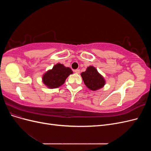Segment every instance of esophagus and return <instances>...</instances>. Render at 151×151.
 <instances>
[{
	"label": "esophagus",
	"instance_id": "esophagus-1",
	"mask_svg": "<svg viewBox=\"0 0 151 151\" xmlns=\"http://www.w3.org/2000/svg\"><path fill=\"white\" fill-rule=\"evenodd\" d=\"M74 72H75L76 73H77V74H79V73L80 72V70H79V69H76V70H74Z\"/></svg>",
	"mask_w": 151,
	"mask_h": 151
}]
</instances>
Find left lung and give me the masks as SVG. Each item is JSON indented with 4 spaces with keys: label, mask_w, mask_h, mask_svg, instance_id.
I'll list each match as a JSON object with an SVG mask.
<instances>
[{
    "label": "left lung",
    "mask_w": 151,
    "mask_h": 151,
    "mask_svg": "<svg viewBox=\"0 0 151 151\" xmlns=\"http://www.w3.org/2000/svg\"><path fill=\"white\" fill-rule=\"evenodd\" d=\"M81 76L85 85L92 91L101 89L105 84L104 77L93 66L87 68L85 72L81 73Z\"/></svg>",
    "instance_id": "obj_1"
}]
</instances>
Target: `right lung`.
Wrapping results in <instances>:
<instances>
[{
    "instance_id": "right-lung-1",
    "label": "right lung",
    "mask_w": 151,
    "mask_h": 151,
    "mask_svg": "<svg viewBox=\"0 0 151 151\" xmlns=\"http://www.w3.org/2000/svg\"><path fill=\"white\" fill-rule=\"evenodd\" d=\"M72 73L70 68L57 63L43 75V82L49 88H57L63 84L68 76Z\"/></svg>"
}]
</instances>
